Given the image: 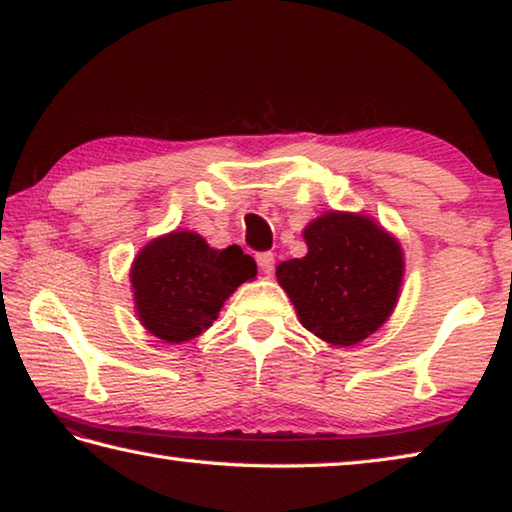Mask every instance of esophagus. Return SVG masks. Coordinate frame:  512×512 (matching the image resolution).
Wrapping results in <instances>:
<instances>
[{"label": "esophagus", "mask_w": 512, "mask_h": 512, "mask_svg": "<svg viewBox=\"0 0 512 512\" xmlns=\"http://www.w3.org/2000/svg\"><path fill=\"white\" fill-rule=\"evenodd\" d=\"M255 257H257V264H259V268H262V273L271 275V271H273V264H275V255H273V253H268V250H264V253H257Z\"/></svg>", "instance_id": "34e87169"}]
</instances>
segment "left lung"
Here are the masks:
<instances>
[{
    "label": "left lung",
    "instance_id": "obj_1",
    "mask_svg": "<svg viewBox=\"0 0 512 512\" xmlns=\"http://www.w3.org/2000/svg\"><path fill=\"white\" fill-rule=\"evenodd\" d=\"M309 253L277 266L300 323L332 345H357L384 325L400 293L402 248L357 214L329 212L305 230Z\"/></svg>",
    "mask_w": 512,
    "mask_h": 512
}]
</instances>
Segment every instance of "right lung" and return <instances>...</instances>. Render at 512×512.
<instances>
[{"label":"right lung","mask_w":512,"mask_h":512,"mask_svg":"<svg viewBox=\"0 0 512 512\" xmlns=\"http://www.w3.org/2000/svg\"><path fill=\"white\" fill-rule=\"evenodd\" d=\"M255 275V259L237 244L214 250L196 232H171L135 257L137 316L164 343L196 339L212 327L223 300Z\"/></svg>","instance_id":"add662e5"}]
</instances>
